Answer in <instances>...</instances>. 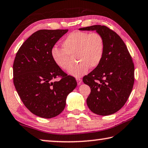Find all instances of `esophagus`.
Segmentation results:
<instances>
[{"label":"esophagus","instance_id":"obj_1","mask_svg":"<svg viewBox=\"0 0 148 148\" xmlns=\"http://www.w3.org/2000/svg\"><path fill=\"white\" fill-rule=\"evenodd\" d=\"M76 80H77V85H80L82 83V79L80 78V77H77L76 78Z\"/></svg>","mask_w":148,"mask_h":148}]
</instances>
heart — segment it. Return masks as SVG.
I'll list each match as a JSON object with an SVG mask.
<instances>
[{"mask_svg": "<svg viewBox=\"0 0 148 148\" xmlns=\"http://www.w3.org/2000/svg\"><path fill=\"white\" fill-rule=\"evenodd\" d=\"M62 46V48H52L51 57L57 66L67 71L72 64L71 56H75V59L79 62L69 71L74 77L86 74L90 66H98L104 53V38L98 32H73L65 38Z\"/></svg>", "mask_w": 148, "mask_h": 148, "instance_id": "obj_1", "label": "heart"}]
</instances>
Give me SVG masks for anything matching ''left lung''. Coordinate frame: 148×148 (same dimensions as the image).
Wrapping results in <instances>:
<instances>
[{"mask_svg": "<svg viewBox=\"0 0 148 148\" xmlns=\"http://www.w3.org/2000/svg\"><path fill=\"white\" fill-rule=\"evenodd\" d=\"M96 31L104 40V53L101 63L83 77L91 92L87 104L93 113L108 116L124 106L134 82V66L126 45L116 32L104 25L80 28Z\"/></svg>", "mask_w": 148, "mask_h": 148, "instance_id": "obj_1", "label": "left lung"}]
</instances>
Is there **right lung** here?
Instances as JSON below:
<instances>
[{
	"label": "right lung",
	"instance_id": "1",
	"mask_svg": "<svg viewBox=\"0 0 148 148\" xmlns=\"http://www.w3.org/2000/svg\"><path fill=\"white\" fill-rule=\"evenodd\" d=\"M68 29L39 30L17 51L13 64V80L25 106L43 118L58 116L66 105L67 95L76 88L73 76L67 75L54 62L51 51ZM60 77L61 79L55 82Z\"/></svg>",
	"mask_w": 148,
	"mask_h": 148
}]
</instances>
